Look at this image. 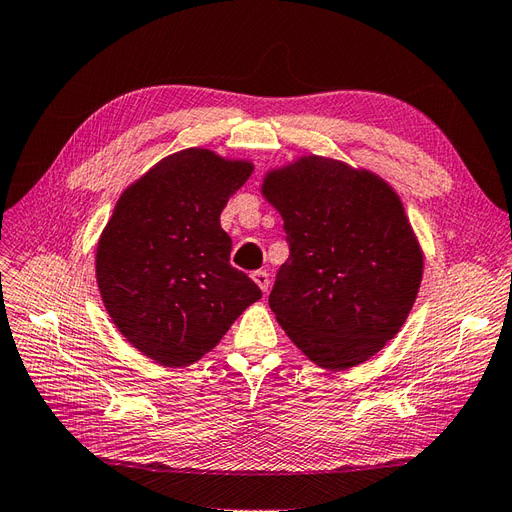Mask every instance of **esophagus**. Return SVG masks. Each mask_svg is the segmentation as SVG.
Returning a JSON list of instances; mask_svg holds the SVG:
<instances>
[{"label": "esophagus", "instance_id": "34e87169", "mask_svg": "<svg viewBox=\"0 0 512 512\" xmlns=\"http://www.w3.org/2000/svg\"><path fill=\"white\" fill-rule=\"evenodd\" d=\"M252 280L256 282V286L262 290V293H267L269 290V273L267 271H254Z\"/></svg>", "mask_w": 512, "mask_h": 512}]
</instances>
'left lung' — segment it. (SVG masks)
<instances>
[{
  "label": "left lung",
  "instance_id": "left-lung-1",
  "mask_svg": "<svg viewBox=\"0 0 512 512\" xmlns=\"http://www.w3.org/2000/svg\"><path fill=\"white\" fill-rule=\"evenodd\" d=\"M290 256L269 295L275 319L325 370L364 364L416 303L424 252L394 187L366 168L301 155L262 176Z\"/></svg>",
  "mask_w": 512,
  "mask_h": 512
}]
</instances>
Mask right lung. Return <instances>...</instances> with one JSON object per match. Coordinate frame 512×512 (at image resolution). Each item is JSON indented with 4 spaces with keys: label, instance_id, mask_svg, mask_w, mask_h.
Returning <instances> with one entry per match:
<instances>
[{
    "label": "right lung",
    "instance_id": "obj_1",
    "mask_svg": "<svg viewBox=\"0 0 512 512\" xmlns=\"http://www.w3.org/2000/svg\"><path fill=\"white\" fill-rule=\"evenodd\" d=\"M252 172L247 159L185 148L120 193L96 245V284L120 334L155 364L198 362L262 297L230 265L219 224Z\"/></svg>",
    "mask_w": 512,
    "mask_h": 512
}]
</instances>
